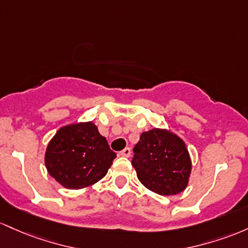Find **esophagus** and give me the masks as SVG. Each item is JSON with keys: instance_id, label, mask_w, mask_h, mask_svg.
Instances as JSON below:
<instances>
[{"instance_id": "1", "label": "esophagus", "mask_w": 248, "mask_h": 248, "mask_svg": "<svg viewBox=\"0 0 248 248\" xmlns=\"http://www.w3.org/2000/svg\"><path fill=\"white\" fill-rule=\"evenodd\" d=\"M119 155H121V157H130V155H131V150L129 149V147H126V149H124L123 151H121L118 154Z\"/></svg>"}]
</instances>
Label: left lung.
<instances>
[{
    "instance_id": "1",
    "label": "left lung",
    "mask_w": 248,
    "mask_h": 248,
    "mask_svg": "<svg viewBox=\"0 0 248 248\" xmlns=\"http://www.w3.org/2000/svg\"><path fill=\"white\" fill-rule=\"evenodd\" d=\"M132 166L139 182L160 196H173L187 187L192 163L185 141L169 129L154 127L140 135L133 149Z\"/></svg>"
}]
</instances>
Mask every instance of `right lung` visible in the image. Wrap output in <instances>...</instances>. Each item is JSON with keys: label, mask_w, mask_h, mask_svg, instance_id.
<instances>
[{"label": "right lung", "mask_w": 248, "mask_h": 248, "mask_svg": "<svg viewBox=\"0 0 248 248\" xmlns=\"http://www.w3.org/2000/svg\"><path fill=\"white\" fill-rule=\"evenodd\" d=\"M116 158L93 122L61 126L44 155L49 174L63 187L80 190L99 182Z\"/></svg>", "instance_id": "1"}]
</instances>
